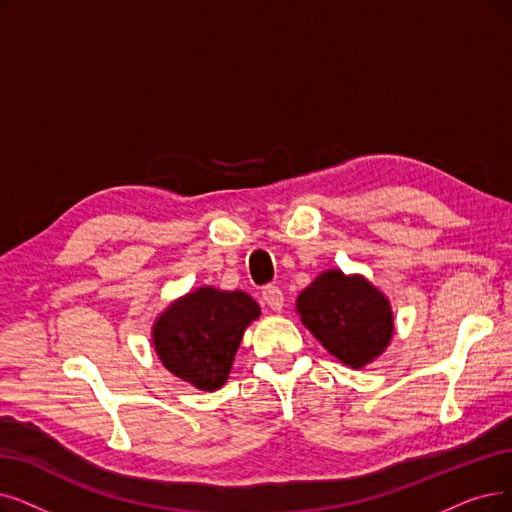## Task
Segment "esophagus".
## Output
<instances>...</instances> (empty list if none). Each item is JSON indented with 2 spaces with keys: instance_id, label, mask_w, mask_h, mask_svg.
Returning a JSON list of instances; mask_svg holds the SVG:
<instances>
[{
  "instance_id": "1",
  "label": "esophagus",
  "mask_w": 512,
  "mask_h": 512,
  "mask_svg": "<svg viewBox=\"0 0 512 512\" xmlns=\"http://www.w3.org/2000/svg\"><path fill=\"white\" fill-rule=\"evenodd\" d=\"M262 300L267 302L271 311H281L283 309V292L277 288V285H267L262 290Z\"/></svg>"
}]
</instances>
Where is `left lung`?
<instances>
[{"mask_svg": "<svg viewBox=\"0 0 512 512\" xmlns=\"http://www.w3.org/2000/svg\"><path fill=\"white\" fill-rule=\"evenodd\" d=\"M300 321L353 370L380 357L393 338L388 298L361 275L323 271L296 300Z\"/></svg>", "mask_w": 512, "mask_h": 512, "instance_id": "left-lung-1", "label": "left lung"}]
</instances>
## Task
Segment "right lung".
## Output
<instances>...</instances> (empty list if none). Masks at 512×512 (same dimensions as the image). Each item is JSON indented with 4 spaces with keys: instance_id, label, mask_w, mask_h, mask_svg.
I'll use <instances>...</instances> for the list:
<instances>
[{
    "instance_id": "add662e5",
    "label": "right lung",
    "mask_w": 512,
    "mask_h": 512,
    "mask_svg": "<svg viewBox=\"0 0 512 512\" xmlns=\"http://www.w3.org/2000/svg\"><path fill=\"white\" fill-rule=\"evenodd\" d=\"M258 317L260 306L252 296L203 285L157 317L155 353L180 380L201 391H218L231 374L245 327Z\"/></svg>"
}]
</instances>
